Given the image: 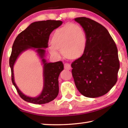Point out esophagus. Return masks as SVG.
I'll use <instances>...</instances> for the list:
<instances>
[{
  "mask_svg": "<svg viewBox=\"0 0 128 128\" xmlns=\"http://www.w3.org/2000/svg\"><path fill=\"white\" fill-rule=\"evenodd\" d=\"M64 68L66 69V70H70L71 66L68 63H65L64 64Z\"/></svg>",
  "mask_w": 128,
  "mask_h": 128,
  "instance_id": "34e87169",
  "label": "esophagus"
}]
</instances>
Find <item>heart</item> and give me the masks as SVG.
Returning a JSON list of instances; mask_svg holds the SVG:
<instances>
[{
    "label": "heart",
    "mask_w": 128,
    "mask_h": 128,
    "mask_svg": "<svg viewBox=\"0 0 128 128\" xmlns=\"http://www.w3.org/2000/svg\"><path fill=\"white\" fill-rule=\"evenodd\" d=\"M87 42L86 33L81 25L68 24L54 32L50 52L54 55H58V50L61 51L62 55L66 59L76 60L85 52Z\"/></svg>",
    "instance_id": "1"
}]
</instances>
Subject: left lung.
<instances>
[{
  "mask_svg": "<svg viewBox=\"0 0 128 128\" xmlns=\"http://www.w3.org/2000/svg\"><path fill=\"white\" fill-rule=\"evenodd\" d=\"M74 20L84 28L88 38L85 52L71 64L76 86L88 98L103 96L118 81L120 62L116 43L99 23L85 17Z\"/></svg>",
  "mask_w": 128,
  "mask_h": 128,
  "instance_id": "obj_1",
  "label": "left lung"
}]
</instances>
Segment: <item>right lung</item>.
<instances>
[{
  "mask_svg": "<svg viewBox=\"0 0 128 128\" xmlns=\"http://www.w3.org/2000/svg\"><path fill=\"white\" fill-rule=\"evenodd\" d=\"M60 20H46L36 21L31 24L26 29L17 36L12 46L11 55L10 58V66L11 69L12 82L17 92L23 100L37 104L48 103L55 99L59 93V78L60 72L64 69L61 61L47 62L44 57L45 50L42 48L48 47L49 36L51 32L62 24ZM37 48L36 51L42 59L44 66V86L42 93L36 98L26 96L20 92L14 81L13 66L17 57L27 49Z\"/></svg>",
  "mask_w": 128,
  "mask_h": 128,
  "instance_id": "right-lung-1",
  "label": "right lung"
}]
</instances>
